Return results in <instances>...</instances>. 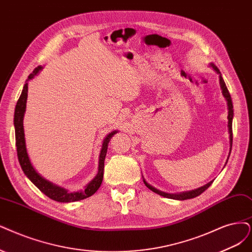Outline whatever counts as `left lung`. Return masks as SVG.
I'll use <instances>...</instances> for the list:
<instances>
[{
	"mask_svg": "<svg viewBox=\"0 0 252 252\" xmlns=\"http://www.w3.org/2000/svg\"><path fill=\"white\" fill-rule=\"evenodd\" d=\"M210 66L219 74V84H220V88L222 90V95L224 96V98L226 100V104H227V110H228V115H227L228 123H227V126H228L229 146H230L229 147V154H228V158H229V155H230V152H231V145H232V118H234V109H232V108H234V106H232V101H231L230 94H229L228 89H227V87L225 85V82H224V80H223V78L221 76L220 70L218 69L217 66H215V64H213V63H210ZM228 158H227V160H228ZM143 182H144L146 187L148 189H151L153 192L161 195V196H164V197H167V198H171V199H176V200H186V199H191V198L196 197V196H198V195H200L202 192L206 191L210 187V186L213 184V181H212V182L206 184L204 186H202V187L197 188V189H194V190H191V191H186V192H181V193H166V192L160 191V190L156 189L155 187H153L152 185H150L145 181L144 178H143Z\"/></svg>",
	"mask_w": 252,
	"mask_h": 252,
	"instance_id": "8db88e82",
	"label": "left lung"
}]
</instances>
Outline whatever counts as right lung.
Returning a JSON list of instances; mask_svg holds the SVG:
<instances>
[{"mask_svg":"<svg viewBox=\"0 0 252 252\" xmlns=\"http://www.w3.org/2000/svg\"><path fill=\"white\" fill-rule=\"evenodd\" d=\"M42 68H43L42 66H37L33 70V72L30 73V76L28 77L24 85L22 94L20 98H18L15 106L13 124H14V129H15V145H16V151H17L18 162H20L22 169L24 173L27 175V178L51 199L59 201V202H73V201L85 199L94 194L100 187L102 178H104V166H105V159H106V155L108 151V144L111 140V138L113 137L116 133H118V131L115 129V131L109 133L105 137L104 140H102L101 150L98 157L97 173L94 178H93L85 186V187H84V190H80L77 192H69L67 189L60 187V186L44 179L40 173L36 171L34 166L31 163L29 155H28V152H27L25 131H24V116H25L26 107H27L28 84H29L28 82L32 80L35 76H37Z\"/></svg>","mask_w":252,"mask_h":252,"instance_id":"1","label":"right lung"}]
</instances>
